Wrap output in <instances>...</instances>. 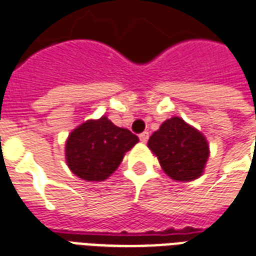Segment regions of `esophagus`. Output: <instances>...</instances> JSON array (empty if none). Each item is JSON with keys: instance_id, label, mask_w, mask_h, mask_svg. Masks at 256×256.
<instances>
[{"instance_id": "esophagus-1", "label": "esophagus", "mask_w": 256, "mask_h": 256, "mask_svg": "<svg viewBox=\"0 0 256 256\" xmlns=\"http://www.w3.org/2000/svg\"><path fill=\"white\" fill-rule=\"evenodd\" d=\"M140 140H141L142 142H148V140H149V132H144L140 134Z\"/></svg>"}]
</instances>
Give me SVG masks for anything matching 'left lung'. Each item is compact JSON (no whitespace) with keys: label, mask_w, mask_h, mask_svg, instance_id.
Returning a JSON list of instances; mask_svg holds the SVG:
<instances>
[{"label":"left lung","mask_w":256,"mask_h":256,"mask_svg":"<svg viewBox=\"0 0 256 256\" xmlns=\"http://www.w3.org/2000/svg\"><path fill=\"white\" fill-rule=\"evenodd\" d=\"M164 172L173 180L190 181L200 177L210 156L202 132L174 116L165 120L148 142Z\"/></svg>","instance_id":"1"}]
</instances>
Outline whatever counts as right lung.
Instances as JSON below:
<instances>
[{
    "mask_svg": "<svg viewBox=\"0 0 256 256\" xmlns=\"http://www.w3.org/2000/svg\"><path fill=\"white\" fill-rule=\"evenodd\" d=\"M136 142V134L115 126L106 116L88 120L68 136L67 164L83 180L103 181L120 166L124 153Z\"/></svg>",
    "mask_w": 256,
    "mask_h": 256,
    "instance_id": "1",
    "label": "right lung"
}]
</instances>
